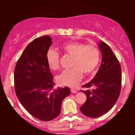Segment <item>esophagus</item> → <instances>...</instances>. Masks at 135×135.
I'll return each mask as SVG.
<instances>
[{"label": "esophagus", "instance_id": "obj_1", "mask_svg": "<svg viewBox=\"0 0 135 135\" xmlns=\"http://www.w3.org/2000/svg\"><path fill=\"white\" fill-rule=\"evenodd\" d=\"M71 92L72 93H76L77 92L76 89H71Z\"/></svg>", "mask_w": 135, "mask_h": 135}]
</instances>
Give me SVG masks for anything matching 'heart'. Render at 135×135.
Returning <instances> with one entry per match:
<instances>
[{
    "label": "heart",
    "mask_w": 135,
    "mask_h": 135,
    "mask_svg": "<svg viewBox=\"0 0 135 135\" xmlns=\"http://www.w3.org/2000/svg\"><path fill=\"white\" fill-rule=\"evenodd\" d=\"M61 50L65 55L73 57L71 63L72 69L63 71L57 77V81L62 86H76L83 77V73L85 75L92 74L100 62V51L93 45L85 46L79 42H70L63 44ZM46 61L52 70L60 69V55L55 51H48Z\"/></svg>",
    "instance_id": "heart-1"
}]
</instances>
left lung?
<instances>
[{
    "label": "left lung",
    "mask_w": 135,
    "mask_h": 135,
    "mask_svg": "<svg viewBox=\"0 0 135 135\" xmlns=\"http://www.w3.org/2000/svg\"><path fill=\"white\" fill-rule=\"evenodd\" d=\"M102 53V63L94 78L83 86L89 88L83 92L86 102L80 107L84 115L97 118L104 115L118 100L121 89V67L111 48L100 41L98 43Z\"/></svg>",
    "instance_id": "8db88e82"
}]
</instances>
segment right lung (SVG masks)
Wrapping results in <instances>:
<instances>
[{
	"mask_svg": "<svg viewBox=\"0 0 135 135\" xmlns=\"http://www.w3.org/2000/svg\"><path fill=\"white\" fill-rule=\"evenodd\" d=\"M52 44L49 36L34 39L25 49L15 69V92L29 114L49 121L61 112L63 100L70 94L65 86L53 89L55 83L46 61V54Z\"/></svg>",
	"mask_w": 135,
	"mask_h": 135,
	"instance_id": "right-lung-1",
	"label": "right lung"
}]
</instances>
